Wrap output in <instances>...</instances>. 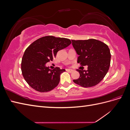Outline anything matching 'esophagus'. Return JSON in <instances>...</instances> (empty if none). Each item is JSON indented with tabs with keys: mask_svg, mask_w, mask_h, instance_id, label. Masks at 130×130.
I'll return each mask as SVG.
<instances>
[{
	"mask_svg": "<svg viewBox=\"0 0 130 130\" xmlns=\"http://www.w3.org/2000/svg\"><path fill=\"white\" fill-rule=\"evenodd\" d=\"M66 70H67V72H69V73H72V72H73V70H72V69H67Z\"/></svg>",
	"mask_w": 130,
	"mask_h": 130,
	"instance_id": "1",
	"label": "esophagus"
}]
</instances>
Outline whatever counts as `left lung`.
<instances>
[{
    "instance_id": "8db88e82",
    "label": "left lung",
    "mask_w": 130,
    "mask_h": 130,
    "mask_svg": "<svg viewBox=\"0 0 130 130\" xmlns=\"http://www.w3.org/2000/svg\"><path fill=\"white\" fill-rule=\"evenodd\" d=\"M72 44L79 55L77 63L88 66V70L77 69L80 77L73 80L74 83L83 87L98 85L107 73L111 63V53L107 44L95 39L73 40Z\"/></svg>"
}]
</instances>
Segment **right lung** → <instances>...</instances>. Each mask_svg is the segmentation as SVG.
<instances>
[{
  "label": "right lung",
  "mask_w": 130,
  "mask_h": 130,
  "mask_svg": "<svg viewBox=\"0 0 130 130\" xmlns=\"http://www.w3.org/2000/svg\"><path fill=\"white\" fill-rule=\"evenodd\" d=\"M72 43L69 39L46 36L38 38L27 47L23 55L21 70L25 80L31 88L48 92L58 85L60 75L65 69H50L45 63L53 61L59 50Z\"/></svg>",
  "instance_id": "obj_1"
}]
</instances>
